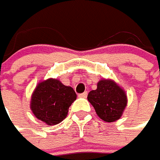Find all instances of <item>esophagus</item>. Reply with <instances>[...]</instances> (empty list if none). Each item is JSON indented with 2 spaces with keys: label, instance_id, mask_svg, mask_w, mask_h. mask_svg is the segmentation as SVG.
<instances>
[{
  "label": "esophagus",
  "instance_id": "obj_1",
  "mask_svg": "<svg viewBox=\"0 0 160 160\" xmlns=\"http://www.w3.org/2000/svg\"><path fill=\"white\" fill-rule=\"evenodd\" d=\"M87 95H88V92H82V93H80L78 96L80 98H85L87 97Z\"/></svg>",
  "mask_w": 160,
  "mask_h": 160
}]
</instances>
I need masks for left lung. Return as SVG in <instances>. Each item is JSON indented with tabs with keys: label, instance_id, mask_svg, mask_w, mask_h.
<instances>
[{
	"label": "left lung",
	"instance_id": "obj_1",
	"mask_svg": "<svg viewBox=\"0 0 160 160\" xmlns=\"http://www.w3.org/2000/svg\"><path fill=\"white\" fill-rule=\"evenodd\" d=\"M87 98L98 116L107 122L120 119L127 106L126 93L112 80H100L97 89L91 91Z\"/></svg>",
	"mask_w": 160,
	"mask_h": 160
}]
</instances>
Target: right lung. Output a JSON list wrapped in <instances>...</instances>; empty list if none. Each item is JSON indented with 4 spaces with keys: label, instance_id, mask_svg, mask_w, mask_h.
I'll use <instances>...</instances> for the list:
<instances>
[{
    "label": "right lung",
    "instance_id": "1",
    "mask_svg": "<svg viewBox=\"0 0 160 160\" xmlns=\"http://www.w3.org/2000/svg\"><path fill=\"white\" fill-rule=\"evenodd\" d=\"M76 99L73 88L51 78L38 84L32 97L31 108L38 120L54 125L67 117L68 108Z\"/></svg>",
    "mask_w": 160,
    "mask_h": 160
}]
</instances>
